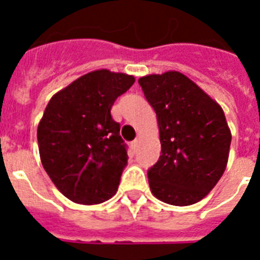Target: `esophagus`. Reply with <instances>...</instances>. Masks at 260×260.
<instances>
[{"instance_id": "34e87169", "label": "esophagus", "mask_w": 260, "mask_h": 260, "mask_svg": "<svg viewBox=\"0 0 260 260\" xmlns=\"http://www.w3.org/2000/svg\"><path fill=\"white\" fill-rule=\"evenodd\" d=\"M131 147H132V150H134V151L138 150V147H139V139H135L134 142L131 143Z\"/></svg>"}]
</instances>
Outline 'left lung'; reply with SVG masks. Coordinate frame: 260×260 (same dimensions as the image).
I'll use <instances>...</instances> for the list:
<instances>
[{"instance_id":"obj_1","label":"left lung","mask_w":260,"mask_h":260,"mask_svg":"<svg viewBox=\"0 0 260 260\" xmlns=\"http://www.w3.org/2000/svg\"><path fill=\"white\" fill-rule=\"evenodd\" d=\"M159 125L162 155L148 170L155 197L177 206L201 201L225 171L231 131L221 106L178 71L139 79Z\"/></svg>"}]
</instances>
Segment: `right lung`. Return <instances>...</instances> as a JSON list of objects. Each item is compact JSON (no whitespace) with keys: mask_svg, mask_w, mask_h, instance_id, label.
<instances>
[{"mask_svg":"<svg viewBox=\"0 0 260 260\" xmlns=\"http://www.w3.org/2000/svg\"><path fill=\"white\" fill-rule=\"evenodd\" d=\"M134 83L132 75L95 70L48 102L38 126L40 159L54 185L73 202L101 204L117 191L128 155L110 109Z\"/></svg>","mask_w":260,"mask_h":260,"instance_id":"obj_1","label":"right lung"}]
</instances>
